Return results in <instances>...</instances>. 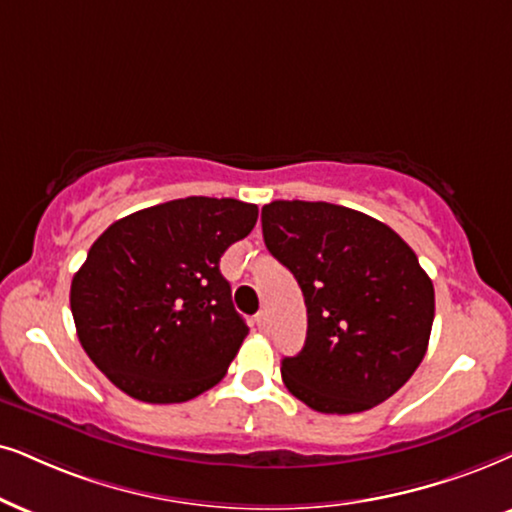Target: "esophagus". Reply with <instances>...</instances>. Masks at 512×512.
<instances>
[{
  "mask_svg": "<svg viewBox=\"0 0 512 512\" xmlns=\"http://www.w3.org/2000/svg\"><path fill=\"white\" fill-rule=\"evenodd\" d=\"M255 326L260 328V331H267L269 328V316H267V312H260L255 316Z\"/></svg>",
  "mask_w": 512,
  "mask_h": 512,
  "instance_id": "esophagus-1",
  "label": "esophagus"
}]
</instances>
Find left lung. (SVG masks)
<instances>
[{
  "instance_id": "left-lung-1",
  "label": "left lung",
  "mask_w": 512,
  "mask_h": 512,
  "mask_svg": "<svg viewBox=\"0 0 512 512\" xmlns=\"http://www.w3.org/2000/svg\"><path fill=\"white\" fill-rule=\"evenodd\" d=\"M267 250L300 283L307 340L281 361L288 392L319 413L383 404L425 357L435 288L390 226L333 203L262 208Z\"/></svg>"
}]
</instances>
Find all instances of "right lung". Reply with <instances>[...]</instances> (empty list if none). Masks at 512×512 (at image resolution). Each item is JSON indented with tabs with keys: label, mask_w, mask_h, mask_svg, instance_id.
Returning <instances> with one entry per match:
<instances>
[{
	"label": "right lung",
	"mask_w": 512,
	"mask_h": 512,
	"mask_svg": "<svg viewBox=\"0 0 512 512\" xmlns=\"http://www.w3.org/2000/svg\"><path fill=\"white\" fill-rule=\"evenodd\" d=\"M257 222V205L189 196L139 210L96 238L70 283L84 352L115 387L179 404L224 378L248 326L219 257Z\"/></svg>",
	"instance_id": "right-lung-1"
}]
</instances>
